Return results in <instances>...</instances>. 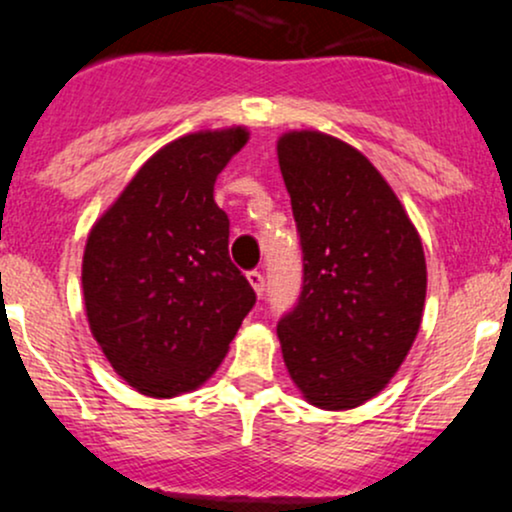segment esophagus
Masks as SVG:
<instances>
[{
    "mask_svg": "<svg viewBox=\"0 0 512 512\" xmlns=\"http://www.w3.org/2000/svg\"><path fill=\"white\" fill-rule=\"evenodd\" d=\"M248 281H250V286L252 289H255V293L257 296H262L264 293V276H262V272H248Z\"/></svg>",
    "mask_w": 512,
    "mask_h": 512,
    "instance_id": "34e87169",
    "label": "esophagus"
}]
</instances>
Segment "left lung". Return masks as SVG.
<instances>
[{"instance_id":"obj_1","label":"left lung","mask_w":512,"mask_h":512,"mask_svg":"<svg viewBox=\"0 0 512 512\" xmlns=\"http://www.w3.org/2000/svg\"><path fill=\"white\" fill-rule=\"evenodd\" d=\"M301 233L303 291L276 327L305 402L361 407L407 358L426 303L419 231L361 151L317 129L276 142Z\"/></svg>"}]
</instances>
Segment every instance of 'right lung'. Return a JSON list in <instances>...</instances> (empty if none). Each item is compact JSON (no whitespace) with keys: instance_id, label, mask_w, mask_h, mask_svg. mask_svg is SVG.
<instances>
[{"instance_id":"right-lung-1","label":"right lung","mask_w":512,"mask_h":512,"mask_svg":"<svg viewBox=\"0 0 512 512\" xmlns=\"http://www.w3.org/2000/svg\"><path fill=\"white\" fill-rule=\"evenodd\" d=\"M248 139V127L233 125L166 144L88 233V327L115 373L146 397L207 383L255 305L214 202L216 178Z\"/></svg>"}]
</instances>
